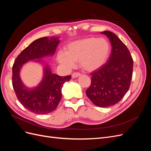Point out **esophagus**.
<instances>
[{
	"label": "esophagus",
	"mask_w": 151,
	"mask_h": 151,
	"mask_svg": "<svg viewBox=\"0 0 151 151\" xmlns=\"http://www.w3.org/2000/svg\"><path fill=\"white\" fill-rule=\"evenodd\" d=\"M81 74L79 72H74L72 74V78H77V77L81 76Z\"/></svg>",
	"instance_id": "34e87169"
}]
</instances>
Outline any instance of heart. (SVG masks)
<instances>
[{
	"instance_id": "obj_1",
	"label": "heart",
	"mask_w": 151,
	"mask_h": 151,
	"mask_svg": "<svg viewBox=\"0 0 151 151\" xmlns=\"http://www.w3.org/2000/svg\"><path fill=\"white\" fill-rule=\"evenodd\" d=\"M111 47L103 38L90 37L74 41L66 47L65 52L57 54L58 62L66 68H72L79 62L87 71H93L101 67L107 62Z\"/></svg>"
}]
</instances>
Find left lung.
I'll list each match as a JSON object with an SVG mask.
<instances>
[{
  "label": "left lung",
  "mask_w": 151,
  "mask_h": 151,
  "mask_svg": "<svg viewBox=\"0 0 151 151\" xmlns=\"http://www.w3.org/2000/svg\"><path fill=\"white\" fill-rule=\"evenodd\" d=\"M110 42L111 52L106 63L91 73V84L87 96L99 107L113 106L119 102L129 89L134 61L126 45L113 33L104 31Z\"/></svg>",
  "instance_id": "8db88e82"
}]
</instances>
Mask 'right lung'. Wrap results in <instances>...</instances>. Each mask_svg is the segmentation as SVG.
<instances>
[{
  "instance_id": "obj_1",
  "label": "right lung",
  "mask_w": 151,
  "mask_h": 151,
  "mask_svg": "<svg viewBox=\"0 0 151 151\" xmlns=\"http://www.w3.org/2000/svg\"><path fill=\"white\" fill-rule=\"evenodd\" d=\"M58 37H43L35 40L16 58L12 67V86L19 102L29 111L39 115L53 111L62 98V88L70 76L62 77L52 73L42 58L53 57L60 43ZM32 61L43 66V77L33 88L27 87L22 81L20 72L26 63Z\"/></svg>"
}]
</instances>
